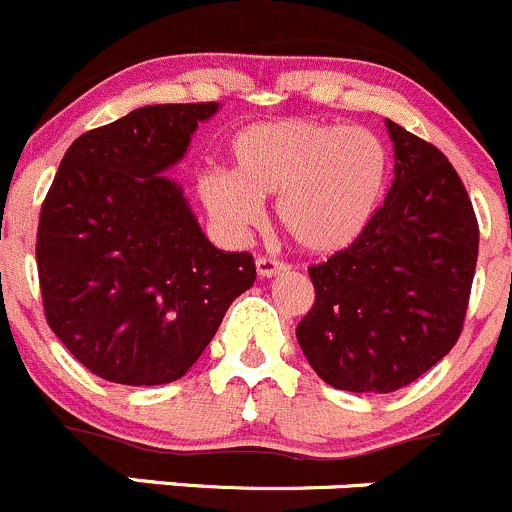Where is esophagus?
I'll use <instances>...</instances> for the list:
<instances>
[{"instance_id":"34e87169","label":"esophagus","mask_w":512,"mask_h":512,"mask_svg":"<svg viewBox=\"0 0 512 512\" xmlns=\"http://www.w3.org/2000/svg\"><path fill=\"white\" fill-rule=\"evenodd\" d=\"M256 271L261 278H271L276 273H286L288 266L283 261H276V258H256Z\"/></svg>"}]
</instances>
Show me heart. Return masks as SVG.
Instances as JSON below:
<instances>
[{
	"mask_svg": "<svg viewBox=\"0 0 512 512\" xmlns=\"http://www.w3.org/2000/svg\"><path fill=\"white\" fill-rule=\"evenodd\" d=\"M234 169L199 176L201 204L229 239H244L276 196L278 226L313 256L356 244L386 194L388 154L376 134L316 119L251 124L231 141Z\"/></svg>",
	"mask_w": 512,
	"mask_h": 512,
	"instance_id": "obj_1",
	"label": "heart"
}]
</instances>
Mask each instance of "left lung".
Instances as JSON below:
<instances>
[{"instance_id": "left-lung-1", "label": "left lung", "mask_w": 512, "mask_h": 512, "mask_svg": "<svg viewBox=\"0 0 512 512\" xmlns=\"http://www.w3.org/2000/svg\"><path fill=\"white\" fill-rule=\"evenodd\" d=\"M393 184L361 239L308 268L316 301L296 338L333 388L391 393L430 371L468 311L478 221L443 151L386 119Z\"/></svg>"}]
</instances>
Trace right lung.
Segmentation results:
<instances>
[{
	"label": "right lung",
	"mask_w": 512,
	"mask_h": 512,
	"mask_svg": "<svg viewBox=\"0 0 512 512\" xmlns=\"http://www.w3.org/2000/svg\"><path fill=\"white\" fill-rule=\"evenodd\" d=\"M221 104H154L79 136L42 204L44 313L82 366L121 386L184 376L256 281L251 254L206 239L164 176Z\"/></svg>",
	"instance_id": "right-lung-1"
}]
</instances>
